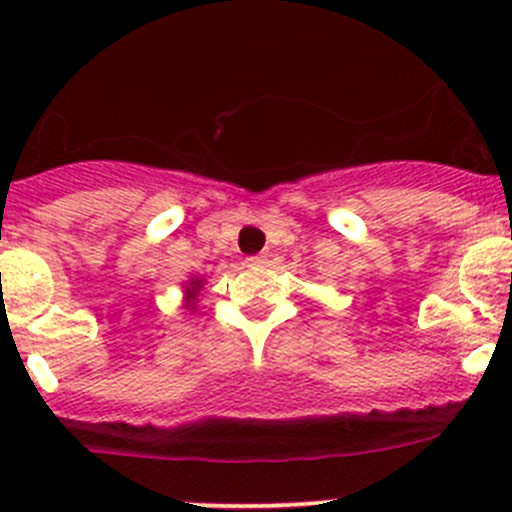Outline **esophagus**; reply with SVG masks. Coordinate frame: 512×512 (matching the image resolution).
<instances>
[{
	"label": "esophagus",
	"instance_id": "1",
	"mask_svg": "<svg viewBox=\"0 0 512 512\" xmlns=\"http://www.w3.org/2000/svg\"><path fill=\"white\" fill-rule=\"evenodd\" d=\"M247 267H260V265H265V255H252V257H247Z\"/></svg>",
	"mask_w": 512,
	"mask_h": 512
}]
</instances>
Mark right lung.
I'll return each mask as SVG.
<instances>
[{"label":"right lung","mask_w":512,"mask_h":512,"mask_svg":"<svg viewBox=\"0 0 512 512\" xmlns=\"http://www.w3.org/2000/svg\"><path fill=\"white\" fill-rule=\"evenodd\" d=\"M190 285H193V287H198V282H190Z\"/></svg>","instance_id":"add662e5"}]
</instances>
